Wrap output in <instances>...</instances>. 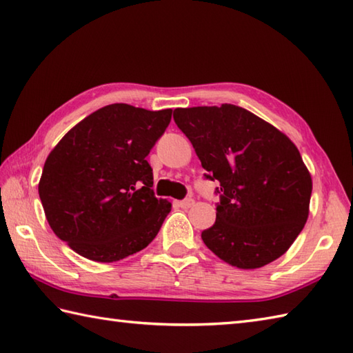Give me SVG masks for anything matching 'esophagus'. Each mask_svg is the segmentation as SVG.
<instances>
[{
    "label": "esophagus",
    "mask_w": 353,
    "mask_h": 353,
    "mask_svg": "<svg viewBox=\"0 0 353 353\" xmlns=\"http://www.w3.org/2000/svg\"><path fill=\"white\" fill-rule=\"evenodd\" d=\"M193 204H195V201H193L192 198H185V199H183V201H178V205L181 207V208H189V207H192Z\"/></svg>",
    "instance_id": "esophagus-1"
}]
</instances>
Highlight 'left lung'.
<instances>
[{"instance_id": "obj_1", "label": "left lung", "mask_w": 353, "mask_h": 353, "mask_svg": "<svg viewBox=\"0 0 353 353\" xmlns=\"http://www.w3.org/2000/svg\"><path fill=\"white\" fill-rule=\"evenodd\" d=\"M176 126L218 181L216 221L201 233L207 248L242 270L276 261L303 230L312 179L296 145L241 106L176 108Z\"/></svg>"}]
</instances>
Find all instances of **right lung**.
Here are the masks:
<instances>
[{"label":"right lung","instance_id":"right-lung-1","mask_svg":"<svg viewBox=\"0 0 353 353\" xmlns=\"http://www.w3.org/2000/svg\"><path fill=\"white\" fill-rule=\"evenodd\" d=\"M172 110L114 103L90 114L47 157L39 198L50 227L71 250L110 263L146 248L170 203L158 199L146 157Z\"/></svg>","mask_w":353,"mask_h":353}]
</instances>
